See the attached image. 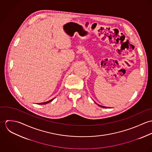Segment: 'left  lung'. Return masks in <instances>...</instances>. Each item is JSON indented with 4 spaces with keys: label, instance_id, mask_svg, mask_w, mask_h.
<instances>
[{
    "label": "left lung",
    "instance_id": "left-lung-1",
    "mask_svg": "<svg viewBox=\"0 0 152 152\" xmlns=\"http://www.w3.org/2000/svg\"><path fill=\"white\" fill-rule=\"evenodd\" d=\"M98 106H99V107H102V108H107L108 107H103V106H101V105H98Z\"/></svg>",
    "mask_w": 152,
    "mask_h": 152
}]
</instances>
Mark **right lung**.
<instances>
[{"instance_id": "obj_1", "label": "right lung", "mask_w": 152, "mask_h": 152, "mask_svg": "<svg viewBox=\"0 0 152 152\" xmlns=\"http://www.w3.org/2000/svg\"><path fill=\"white\" fill-rule=\"evenodd\" d=\"M53 100V99H51V100H50V101H47V102H43V103H41V104H42V105H43V104H47V103H48V102H50L51 101H52Z\"/></svg>"}]
</instances>
